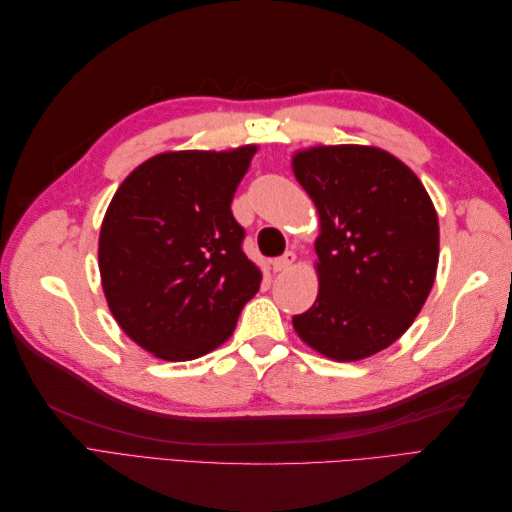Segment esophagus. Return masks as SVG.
I'll return each instance as SVG.
<instances>
[{"instance_id": "34e87169", "label": "esophagus", "mask_w": 512, "mask_h": 512, "mask_svg": "<svg viewBox=\"0 0 512 512\" xmlns=\"http://www.w3.org/2000/svg\"><path fill=\"white\" fill-rule=\"evenodd\" d=\"M294 262H297V256H294L292 252H286L284 256H280V258H275L273 262H271V267H273V271H277V273H282V271H288V269H292V265Z\"/></svg>"}]
</instances>
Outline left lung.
<instances>
[{"label":"left lung","instance_id":"1","mask_svg":"<svg viewBox=\"0 0 512 512\" xmlns=\"http://www.w3.org/2000/svg\"><path fill=\"white\" fill-rule=\"evenodd\" d=\"M292 173L320 220L318 297L292 327L331 361H363L397 342L429 297L440 258L436 207L421 179L380 147L299 149Z\"/></svg>","mask_w":512,"mask_h":512}]
</instances>
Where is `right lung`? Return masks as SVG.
Listing matches in <instances>:
<instances>
[{
    "mask_svg": "<svg viewBox=\"0 0 512 512\" xmlns=\"http://www.w3.org/2000/svg\"><path fill=\"white\" fill-rule=\"evenodd\" d=\"M256 145L164 151L136 166L98 241L102 290L132 342L162 361L222 346L262 273L241 250L230 203Z\"/></svg>",
    "mask_w": 512,
    "mask_h": 512,
    "instance_id": "right-lung-1",
    "label": "right lung"
}]
</instances>
